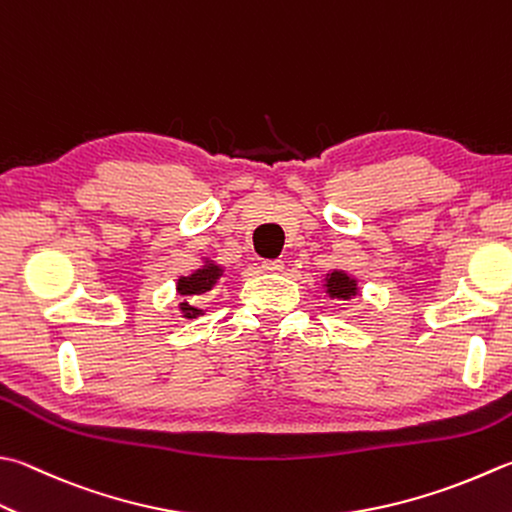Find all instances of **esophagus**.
Wrapping results in <instances>:
<instances>
[{
	"label": "esophagus",
	"mask_w": 512,
	"mask_h": 512,
	"mask_svg": "<svg viewBox=\"0 0 512 512\" xmlns=\"http://www.w3.org/2000/svg\"><path fill=\"white\" fill-rule=\"evenodd\" d=\"M283 269H285L283 260H265L263 263V272H267V274H281Z\"/></svg>",
	"instance_id": "esophagus-1"
}]
</instances>
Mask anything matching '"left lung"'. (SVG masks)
I'll return each instance as SVG.
<instances>
[{"label":"left lung","instance_id":"obj_1","mask_svg":"<svg viewBox=\"0 0 512 512\" xmlns=\"http://www.w3.org/2000/svg\"><path fill=\"white\" fill-rule=\"evenodd\" d=\"M323 292L330 298H339V301H352V298L361 296V285L359 278L345 272V269H332L323 276Z\"/></svg>","mask_w":512,"mask_h":512}]
</instances>
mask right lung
<instances>
[{"label": "right lung", "instance_id": "1", "mask_svg": "<svg viewBox=\"0 0 512 512\" xmlns=\"http://www.w3.org/2000/svg\"><path fill=\"white\" fill-rule=\"evenodd\" d=\"M223 276H225L223 265L216 263V260L209 256H200V265L194 269V272L178 276V281H176V292L180 296H185V301L178 305V314L182 318H187V321L205 314L207 310H202V307L194 305V296H202V294L211 292V289L218 287L220 278Z\"/></svg>", "mask_w": 512, "mask_h": 512}]
</instances>
